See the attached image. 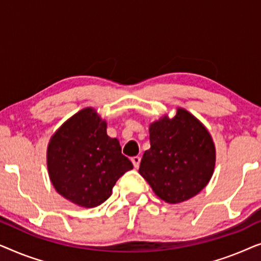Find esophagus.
I'll list each match as a JSON object with an SVG mask.
<instances>
[{
    "label": "esophagus",
    "instance_id": "1",
    "mask_svg": "<svg viewBox=\"0 0 261 261\" xmlns=\"http://www.w3.org/2000/svg\"><path fill=\"white\" fill-rule=\"evenodd\" d=\"M140 162H141V158L139 155H135L132 158V163H133L135 169H138V167L140 166Z\"/></svg>",
    "mask_w": 261,
    "mask_h": 261
}]
</instances>
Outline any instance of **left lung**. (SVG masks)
I'll return each instance as SVG.
<instances>
[{"label":"left lung","instance_id":"1","mask_svg":"<svg viewBox=\"0 0 261 261\" xmlns=\"http://www.w3.org/2000/svg\"><path fill=\"white\" fill-rule=\"evenodd\" d=\"M151 148L142 155L139 173L167 203L194 197L208 184L215 166V146L205 127L184 109L173 119L149 126Z\"/></svg>","mask_w":261,"mask_h":261}]
</instances>
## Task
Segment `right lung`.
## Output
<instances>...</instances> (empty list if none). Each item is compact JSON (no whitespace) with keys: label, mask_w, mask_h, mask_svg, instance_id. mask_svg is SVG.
I'll return each mask as SVG.
<instances>
[{"label":"right lung","mask_w":261,"mask_h":261,"mask_svg":"<svg viewBox=\"0 0 261 261\" xmlns=\"http://www.w3.org/2000/svg\"><path fill=\"white\" fill-rule=\"evenodd\" d=\"M49 178L58 194L74 204L94 208L110 197L130 160L94 109L81 110L51 138L47 148Z\"/></svg>","instance_id":"1"}]
</instances>
